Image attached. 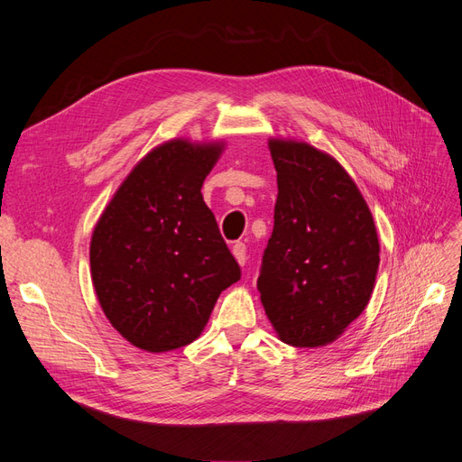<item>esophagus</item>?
<instances>
[{"label": "esophagus", "mask_w": 462, "mask_h": 462, "mask_svg": "<svg viewBox=\"0 0 462 462\" xmlns=\"http://www.w3.org/2000/svg\"><path fill=\"white\" fill-rule=\"evenodd\" d=\"M233 256L236 258V262H239L241 265H245V262H246V245L245 243H235L233 245Z\"/></svg>", "instance_id": "34e87169"}]
</instances>
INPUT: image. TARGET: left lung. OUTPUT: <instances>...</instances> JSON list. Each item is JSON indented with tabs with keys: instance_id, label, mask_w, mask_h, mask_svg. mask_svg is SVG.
Listing matches in <instances>:
<instances>
[{
	"instance_id": "obj_1",
	"label": "left lung",
	"mask_w": 462,
	"mask_h": 462,
	"mask_svg": "<svg viewBox=\"0 0 462 462\" xmlns=\"http://www.w3.org/2000/svg\"><path fill=\"white\" fill-rule=\"evenodd\" d=\"M273 231L258 291L282 341L331 343L366 309L380 265L370 209L343 167L306 143L270 141Z\"/></svg>"
}]
</instances>
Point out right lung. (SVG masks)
Segmentation results:
<instances>
[{
  "mask_svg": "<svg viewBox=\"0 0 462 462\" xmlns=\"http://www.w3.org/2000/svg\"><path fill=\"white\" fill-rule=\"evenodd\" d=\"M221 144L170 141L138 162L90 243L92 283L107 319L150 353L199 337L241 265L204 204L202 183Z\"/></svg>",
  "mask_w": 462,
  "mask_h": 462,
  "instance_id": "1",
  "label": "right lung"
}]
</instances>
